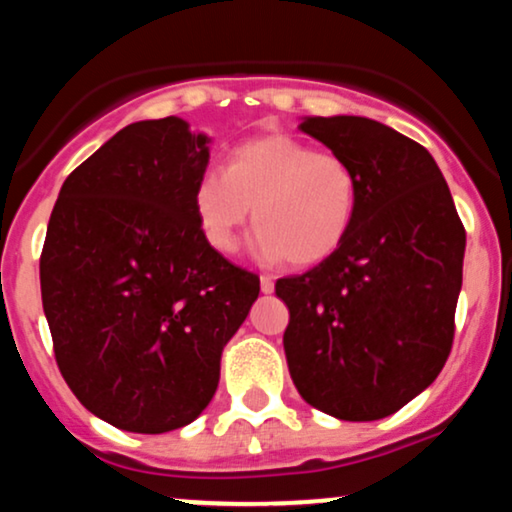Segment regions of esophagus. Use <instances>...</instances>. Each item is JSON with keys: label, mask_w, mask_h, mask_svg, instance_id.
Returning <instances> with one entry per match:
<instances>
[{"label": "esophagus", "mask_w": 512, "mask_h": 512, "mask_svg": "<svg viewBox=\"0 0 512 512\" xmlns=\"http://www.w3.org/2000/svg\"><path fill=\"white\" fill-rule=\"evenodd\" d=\"M260 289L262 293H272L274 291V279L269 274H262L260 276Z\"/></svg>", "instance_id": "esophagus-1"}]
</instances>
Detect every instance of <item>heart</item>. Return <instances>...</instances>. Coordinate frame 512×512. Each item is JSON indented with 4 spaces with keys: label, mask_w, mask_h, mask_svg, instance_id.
Returning <instances> with one entry per match:
<instances>
[{
    "label": "heart",
    "mask_w": 512,
    "mask_h": 512,
    "mask_svg": "<svg viewBox=\"0 0 512 512\" xmlns=\"http://www.w3.org/2000/svg\"><path fill=\"white\" fill-rule=\"evenodd\" d=\"M358 197V175L346 158L289 134H264L231 149L223 170L199 175L192 207L214 250H236L252 214L262 257L310 267L349 238Z\"/></svg>",
    "instance_id": "heart-1"
}]
</instances>
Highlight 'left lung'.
Returning a JSON list of instances; mask_svg holds the SVG:
<instances>
[{"instance_id": "1", "label": "left lung", "mask_w": 512, "mask_h": 512, "mask_svg": "<svg viewBox=\"0 0 512 512\" xmlns=\"http://www.w3.org/2000/svg\"><path fill=\"white\" fill-rule=\"evenodd\" d=\"M298 129L358 175L344 245L276 281L289 308L284 351L310 407L342 421L395 414L443 370L462 289L464 226L438 163L368 117H308Z\"/></svg>"}]
</instances>
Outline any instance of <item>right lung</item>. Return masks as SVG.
Returning <instances> with one entry per match:
<instances>
[{"label":"right lung","instance_id":"obj_1","mask_svg":"<svg viewBox=\"0 0 512 512\" xmlns=\"http://www.w3.org/2000/svg\"><path fill=\"white\" fill-rule=\"evenodd\" d=\"M209 139L180 117L127 125L64 180L40 252V293L62 378L122 431L195 421L260 276L204 238L192 190Z\"/></svg>","mask_w":512,"mask_h":512}]
</instances>
